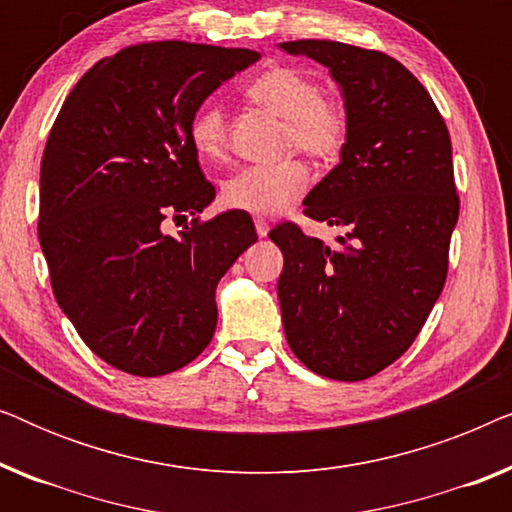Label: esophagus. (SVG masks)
I'll return each mask as SVG.
<instances>
[{
	"mask_svg": "<svg viewBox=\"0 0 512 512\" xmlns=\"http://www.w3.org/2000/svg\"><path fill=\"white\" fill-rule=\"evenodd\" d=\"M256 223V233H258V237H265L268 235V230H270V223L265 221V219H261V216H258V219L254 221Z\"/></svg>",
	"mask_w": 512,
	"mask_h": 512,
	"instance_id": "esophagus-1",
	"label": "esophagus"
}]
</instances>
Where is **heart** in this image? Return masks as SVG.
I'll use <instances>...</instances> for the list:
<instances>
[{
	"instance_id": "1",
	"label": "heart",
	"mask_w": 512,
	"mask_h": 512,
	"mask_svg": "<svg viewBox=\"0 0 512 512\" xmlns=\"http://www.w3.org/2000/svg\"><path fill=\"white\" fill-rule=\"evenodd\" d=\"M247 95L284 118V149H296L314 163H335L352 132L349 111L338 97L324 95L317 76L298 67H272L249 83ZM188 142L205 163L228 153V118L219 102H205L188 123ZM307 188V170L296 158L249 165L223 181V207L256 216L284 212Z\"/></svg>"
}]
</instances>
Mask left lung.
<instances>
[{
  "mask_svg": "<svg viewBox=\"0 0 512 512\" xmlns=\"http://www.w3.org/2000/svg\"><path fill=\"white\" fill-rule=\"evenodd\" d=\"M340 83L352 121L335 165L303 214L345 228L340 247L298 223L270 230L286 342L312 373L368 380L408 352L443 291L459 219L452 142L429 90L382 51L342 41H284Z\"/></svg>",
  "mask_w": 512,
  "mask_h": 512,
  "instance_id": "8db88e82",
  "label": "left lung"
}]
</instances>
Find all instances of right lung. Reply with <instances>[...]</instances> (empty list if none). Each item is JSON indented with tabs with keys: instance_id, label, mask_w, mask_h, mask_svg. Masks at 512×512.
Masks as SVG:
<instances>
[{
	"instance_id": "add662e5",
	"label": "right lung",
	"mask_w": 512,
	"mask_h": 512,
	"mask_svg": "<svg viewBox=\"0 0 512 512\" xmlns=\"http://www.w3.org/2000/svg\"><path fill=\"white\" fill-rule=\"evenodd\" d=\"M261 58L249 48L146 41L72 88L41 158L39 242L55 300L123 373L184 368L212 340L219 279L258 237L247 212L202 221L214 186L188 142L195 109ZM192 216L179 236L165 218Z\"/></svg>"
}]
</instances>
